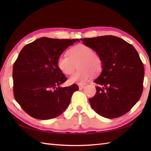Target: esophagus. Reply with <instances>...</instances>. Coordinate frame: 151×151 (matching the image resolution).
<instances>
[{"label":"esophagus","instance_id":"34e87169","mask_svg":"<svg viewBox=\"0 0 151 151\" xmlns=\"http://www.w3.org/2000/svg\"><path fill=\"white\" fill-rule=\"evenodd\" d=\"M84 87H85L84 85H82V84H79V89H84Z\"/></svg>","mask_w":151,"mask_h":151}]
</instances>
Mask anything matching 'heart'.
<instances>
[{"label": "heart", "mask_w": 151, "mask_h": 151, "mask_svg": "<svg viewBox=\"0 0 151 151\" xmlns=\"http://www.w3.org/2000/svg\"><path fill=\"white\" fill-rule=\"evenodd\" d=\"M68 56L62 55L58 58L57 66L65 75H71L75 71L77 65L79 69L72 75L68 81L70 83L85 84L94 75L101 72L103 63L98 54L87 45L80 44L71 48L68 51Z\"/></svg>", "instance_id": "b5f03b06"}]
</instances>
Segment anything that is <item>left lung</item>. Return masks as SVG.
<instances>
[{"label": "left lung", "mask_w": 151, "mask_h": 151, "mask_svg": "<svg viewBox=\"0 0 151 151\" xmlns=\"http://www.w3.org/2000/svg\"><path fill=\"white\" fill-rule=\"evenodd\" d=\"M101 58V74L91 106L104 118L120 117L137 103L143 91L144 68L138 52L132 45L117 36L106 35L80 39Z\"/></svg>", "instance_id": "left-lung-1"}]
</instances>
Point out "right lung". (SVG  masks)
Masks as SVG:
<instances>
[{
  "label": "right lung",
  "instance_id": "1",
  "mask_svg": "<svg viewBox=\"0 0 151 151\" xmlns=\"http://www.w3.org/2000/svg\"><path fill=\"white\" fill-rule=\"evenodd\" d=\"M79 39L40 38L26 45L13 66L14 95L24 111L38 120L56 118L64 111L77 84L62 88L67 77L57 66L61 54Z\"/></svg>",
  "mask_w": 151,
  "mask_h": 151
}]
</instances>
